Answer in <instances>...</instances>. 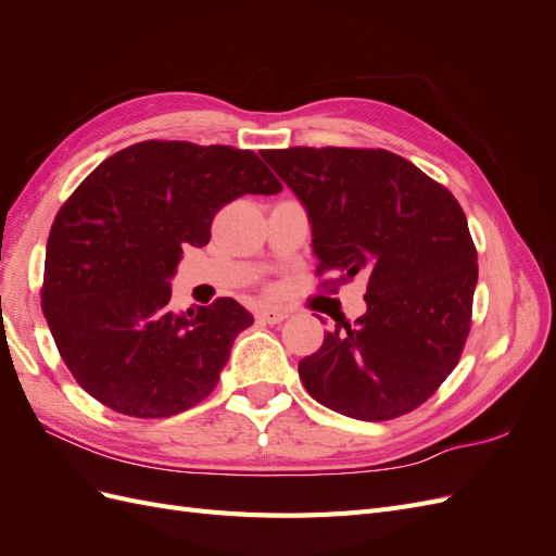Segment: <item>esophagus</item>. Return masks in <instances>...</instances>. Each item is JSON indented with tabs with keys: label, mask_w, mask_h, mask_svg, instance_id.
<instances>
[{
	"label": "esophagus",
	"mask_w": 556,
	"mask_h": 556,
	"mask_svg": "<svg viewBox=\"0 0 556 556\" xmlns=\"http://www.w3.org/2000/svg\"><path fill=\"white\" fill-rule=\"evenodd\" d=\"M260 319H264V323H268V325H278V323H282L285 317H288V311H282V308H278V306H264V308H260Z\"/></svg>",
	"instance_id": "1"
}]
</instances>
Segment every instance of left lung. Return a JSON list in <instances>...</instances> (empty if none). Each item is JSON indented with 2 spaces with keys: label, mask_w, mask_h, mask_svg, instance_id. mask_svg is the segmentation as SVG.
I'll return each instance as SVG.
<instances>
[{
  "label": "left lung",
  "mask_w": 556,
  "mask_h": 556,
  "mask_svg": "<svg viewBox=\"0 0 556 556\" xmlns=\"http://www.w3.org/2000/svg\"><path fill=\"white\" fill-rule=\"evenodd\" d=\"M260 155L308 208L319 290L366 278V315L299 362L306 392L364 422L419 408L459 364L473 323L478 250L459 201L384 148Z\"/></svg>",
  "instance_id": "left-lung-1"
}]
</instances>
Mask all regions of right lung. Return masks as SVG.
<instances>
[{"instance_id": "add662e5", "label": "right lung", "mask_w": 556, "mask_h": 556, "mask_svg": "<svg viewBox=\"0 0 556 556\" xmlns=\"http://www.w3.org/2000/svg\"><path fill=\"white\" fill-rule=\"evenodd\" d=\"M280 190L252 150L162 139L117 150L78 185L48 233L41 308L83 390L141 419L215 390L252 315L229 296L174 315L169 278L223 206Z\"/></svg>"}]
</instances>
